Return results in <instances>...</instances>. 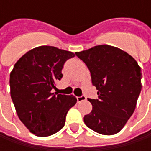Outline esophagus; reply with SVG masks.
<instances>
[{
    "mask_svg": "<svg viewBox=\"0 0 151 151\" xmlns=\"http://www.w3.org/2000/svg\"><path fill=\"white\" fill-rule=\"evenodd\" d=\"M86 96H84V95H82V96H77V101L78 102H81V101H84V100H86Z\"/></svg>",
    "mask_w": 151,
    "mask_h": 151,
    "instance_id": "1",
    "label": "esophagus"
}]
</instances>
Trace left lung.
Returning <instances> with one entry per match:
<instances>
[{"mask_svg":"<svg viewBox=\"0 0 151 151\" xmlns=\"http://www.w3.org/2000/svg\"><path fill=\"white\" fill-rule=\"evenodd\" d=\"M89 69L97 99L88 98L92 110L85 115L91 129L104 135L119 133L134 113L141 91V69L129 54L103 44L76 52Z\"/></svg>","mask_w":151,"mask_h":151,"instance_id":"obj_1","label":"left lung"}]
</instances>
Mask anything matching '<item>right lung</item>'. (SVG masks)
<instances>
[{"instance_id":"add662e5","label":"right lung","mask_w":151,"mask_h":151,"mask_svg":"<svg viewBox=\"0 0 151 151\" xmlns=\"http://www.w3.org/2000/svg\"><path fill=\"white\" fill-rule=\"evenodd\" d=\"M72 52L53 46L28 51L15 64L10 74L11 97L17 116L31 133L52 135L65 126L68 111L76 103L73 95L53 93L62 69Z\"/></svg>"}]
</instances>
